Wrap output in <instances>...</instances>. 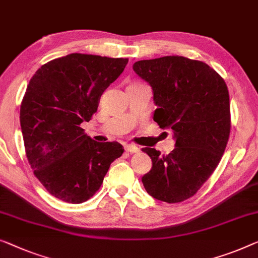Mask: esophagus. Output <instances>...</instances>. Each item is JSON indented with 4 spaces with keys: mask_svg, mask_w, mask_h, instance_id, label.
I'll return each instance as SVG.
<instances>
[{
    "mask_svg": "<svg viewBox=\"0 0 258 258\" xmlns=\"http://www.w3.org/2000/svg\"><path fill=\"white\" fill-rule=\"evenodd\" d=\"M125 151L130 154H133V153L139 152V148L134 145H125Z\"/></svg>",
    "mask_w": 258,
    "mask_h": 258,
    "instance_id": "1",
    "label": "esophagus"
}]
</instances>
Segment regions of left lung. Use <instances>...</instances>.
<instances>
[{
  "mask_svg": "<svg viewBox=\"0 0 258 258\" xmlns=\"http://www.w3.org/2000/svg\"><path fill=\"white\" fill-rule=\"evenodd\" d=\"M133 71L152 87L157 106L154 121L161 128H171L176 141L168 155L142 148L153 163L142 183L157 201H186L210 178L227 146V86L209 64L178 55L137 61Z\"/></svg>",
  "mask_w": 258,
  "mask_h": 258,
  "instance_id": "obj_1",
  "label": "left lung"
}]
</instances>
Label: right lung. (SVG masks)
<instances>
[{
    "label": "right lung",
    "instance_id": "right-lung-1",
    "mask_svg": "<svg viewBox=\"0 0 258 258\" xmlns=\"http://www.w3.org/2000/svg\"><path fill=\"white\" fill-rule=\"evenodd\" d=\"M127 62L72 53L43 64L30 80L19 112L26 157L34 176L60 201L90 199L124 153L119 142L92 140L80 125L90 120Z\"/></svg>",
    "mask_w": 258,
    "mask_h": 258
}]
</instances>
